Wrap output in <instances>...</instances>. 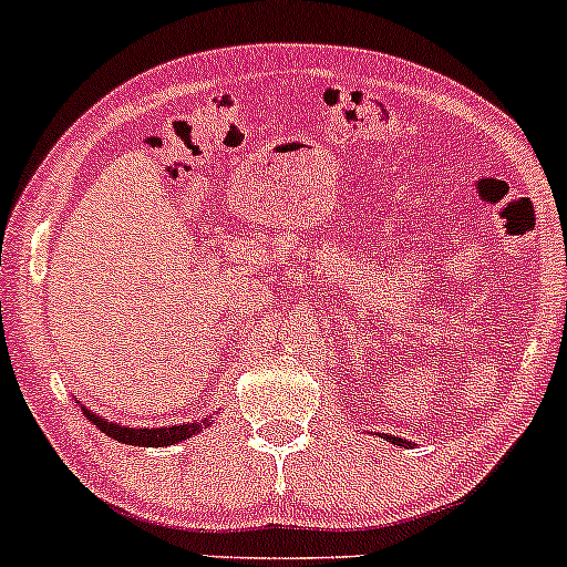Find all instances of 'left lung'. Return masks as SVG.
Listing matches in <instances>:
<instances>
[{"instance_id":"left-lung-1","label":"left lung","mask_w":567,"mask_h":567,"mask_svg":"<svg viewBox=\"0 0 567 567\" xmlns=\"http://www.w3.org/2000/svg\"><path fill=\"white\" fill-rule=\"evenodd\" d=\"M383 437H386V442H394V445L410 447V442H405V440H400V437H392V434H383Z\"/></svg>"}]
</instances>
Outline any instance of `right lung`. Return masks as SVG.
Masks as SVG:
<instances>
[{
	"label": "right lung",
	"instance_id": "obj_1",
	"mask_svg": "<svg viewBox=\"0 0 567 567\" xmlns=\"http://www.w3.org/2000/svg\"><path fill=\"white\" fill-rule=\"evenodd\" d=\"M82 413L87 415L93 424L101 429L106 437H112L122 445H138V447H167L175 445V442L188 440L192 434L202 432V429L210 426V421H194V424H175V426H159V429H135V426H122L114 424V421L103 419V415L90 413L87 408H82Z\"/></svg>",
	"mask_w": 567,
	"mask_h": 567
}]
</instances>
